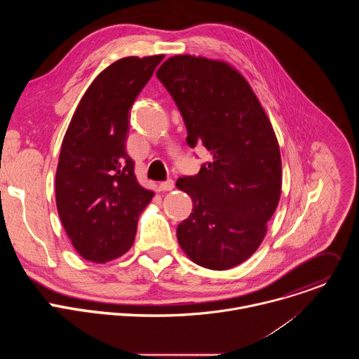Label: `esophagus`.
<instances>
[{"instance_id": "1", "label": "esophagus", "mask_w": 359, "mask_h": 359, "mask_svg": "<svg viewBox=\"0 0 359 359\" xmlns=\"http://www.w3.org/2000/svg\"><path fill=\"white\" fill-rule=\"evenodd\" d=\"M159 189H161L162 191H170V190L175 189V182H173L172 179H168L166 182H162V183L159 184Z\"/></svg>"}]
</instances>
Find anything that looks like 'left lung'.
<instances>
[{
    "instance_id": "8db88e82",
    "label": "left lung",
    "mask_w": 359,
    "mask_h": 359,
    "mask_svg": "<svg viewBox=\"0 0 359 359\" xmlns=\"http://www.w3.org/2000/svg\"><path fill=\"white\" fill-rule=\"evenodd\" d=\"M177 105L190 147L213 158L177 189L193 200L177 226L182 250L198 266L229 270L259 248L281 194V158L273 126L248 82L229 64L176 55L156 72Z\"/></svg>"
}]
</instances>
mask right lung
<instances>
[{
  "label": "right lung",
  "instance_id": "right-lung-1",
  "mask_svg": "<svg viewBox=\"0 0 359 359\" xmlns=\"http://www.w3.org/2000/svg\"><path fill=\"white\" fill-rule=\"evenodd\" d=\"M163 58L128 57L102 71L64 136L55 176L58 215L89 262H111L132 247L137 217L153 197L137 183L125 142L133 102Z\"/></svg>",
  "mask_w": 359,
  "mask_h": 359
}]
</instances>
